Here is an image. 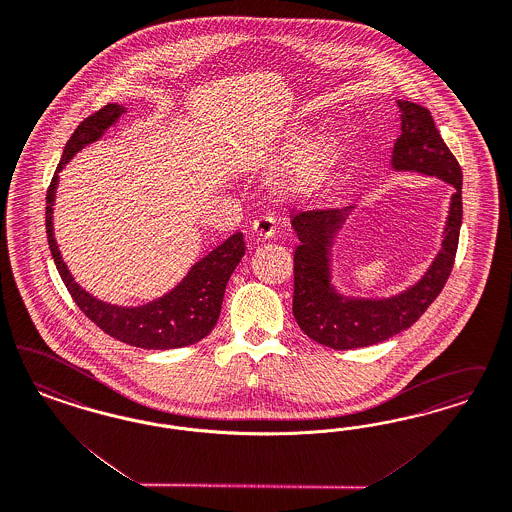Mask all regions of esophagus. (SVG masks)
I'll return each instance as SVG.
<instances>
[{"label": "esophagus", "mask_w": 512, "mask_h": 512, "mask_svg": "<svg viewBox=\"0 0 512 512\" xmlns=\"http://www.w3.org/2000/svg\"><path fill=\"white\" fill-rule=\"evenodd\" d=\"M274 232H276V221H274V217L263 215V217H259V219L253 221V236H255L257 240H268V238L274 236Z\"/></svg>", "instance_id": "1"}]
</instances>
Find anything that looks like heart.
<instances>
[{"instance_id": "b5f03b06", "label": "heart", "mask_w": 512, "mask_h": 512, "mask_svg": "<svg viewBox=\"0 0 512 512\" xmlns=\"http://www.w3.org/2000/svg\"><path fill=\"white\" fill-rule=\"evenodd\" d=\"M312 128L308 124H293L283 134L282 149L291 151L308 139ZM344 147L338 134L325 130L319 132L293 155L283 168L280 189L297 196H308L321 191L342 164Z\"/></svg>"}]
</instances>
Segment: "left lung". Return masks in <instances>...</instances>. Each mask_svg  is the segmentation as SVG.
Wrapping results in <instances>:
<instances>
[{
  "label": "left lung",
  "instance_id": "left-lung-1",
  "mask_svg": "<svg viewBox=\"0 0 512 512\" xmlns=\"http://www.w3.org/2000/svg\"><path fill=\"white\" fill-rule=\"evenodd\" d=\"M397 107L401 136L391 151V168L439 177L454 187L442 247L422 278L405 291L384 299L350 297L333 283V247L355 206L297 213L291 221L300 242L293 268V314L304 335L333 350L372 346L414 325L439 297L456 259L463 215L458 160L442 141L429 109L406 100H397Z\"/></svg>",
  "mask_w": 512,
  "mask_h": 512
}]
</instances>
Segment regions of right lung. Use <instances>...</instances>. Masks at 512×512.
<instances>
[{
	"label": "right lung",
	"mask_w": 512,
	"mask_h": 512,
	"mask_svg": "<svg viewBox=\"0 0 512 512\" xmlns=\"http://www.w3.org/2000/svg\"><path fill=\"white\" fill-rule=\"evenodd\" d=\"M123 113H126V107L107 104L79 124L66 143L62 159L47 191L45 225L49 247L53 253L54 265L58 268L62 282L68 287L71 299L75 300L83 314L90 321H94L104 333L143 350L185 348L210 335L219 319L230 274L246 253L242 232L232 234L221 246L215 247L206 257L194 263L185 278L172 291L140 306H117L92 297L71 276L54 238L53 206L58 187V172L83 147L100 140L109 126L117 124Z\"/></svg>",
	"instance_id": "obj_1"
}]
</instances>
